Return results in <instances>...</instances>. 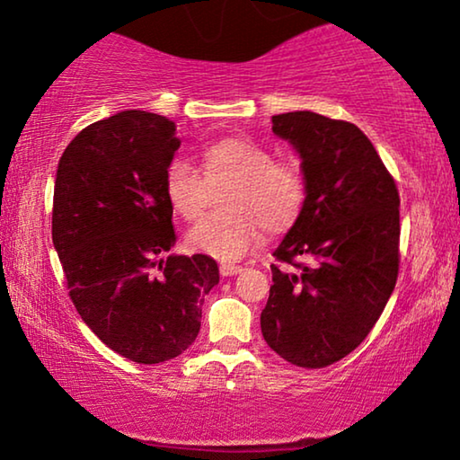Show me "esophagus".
Listing matches in <instances>:
<instances>
[{
	"label": "esophagus",
	"mask_w": 460,
	"mask_h": 460,
	"mask_svg": "<svg viewBox=\"0 0 460 460\" xmlns=\"http://www.w3.org/2000/svg\"><path fill=\"white\" fill-rule=\"evenodd\" d=\"M244 268L243 265H234V263H222L219 265V274L222 276H236V274H241Z\"/></svg>",
	"instance_id": "esophagus-1"
}]
</instances>
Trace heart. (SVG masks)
Listing matches in <instances>:
<instances>
[{
  "label": "heart",
  "mask_w": 460,
  "mask_h": 460,
  "mask_svg": "<svg viewBox=\"0 0 460 460\" xmlns=\"http://www.w3.org/2000/svg\"><path fill=\"white\" fill-rule=\"evenodd\" d=\"M209 182H232L224 197L228 211L203 217L189 232L192 251L219 261H238L268 232L290 230L303 216L309 182L298 159H276L274 151L244 137L205 145L203 172L189 159H172L164 174L165 199L178 216L197 219L208 208Z\"/></svg>",
  "instance_id": "obj_1"
}]
</instances>
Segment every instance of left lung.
Returning <instances> with one entry per match:
<instances>
[{
  "mask_svg": "<svg viewBox=\"0 0 460 460\" xmlns=\"http://www.w3.org/2000/svg\"><path fill=\"white\" fill-rule=\"evenodd\" d=\"M271 122L301 155L309 197L274 252L292 270L271 265L261 332L288 363L328 367L367 338L394 290L401 197L355 124L313 111H288Z\"/></svg>",
  "mask_w": 460,
  "mask_h": 460,
  "instance_id": "8db88e82",
  "label": "left lung"
}]
</instances>
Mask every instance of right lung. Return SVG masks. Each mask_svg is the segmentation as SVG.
I'll return each instance as SVG.
<instances>
[{
	"label": "right lung",
	"instance_id": "right-lung-1",
	"mask_svg": "<svg viewBox=\"0 0 460 460\" xmlns=\"http://www.w3.org/2000/svg\"><path fill=\"white\" fill-rule=\"evenodd\" d=\"M181 147L165 116L128 110L86 126L59 157L51 238L70 298L99 341L135 363L170 361L195 342L208 255L176 244L164 174Z\"/></svg>",
	"mask_w": 460,
	"mask_h": 460
}]
</instances>
